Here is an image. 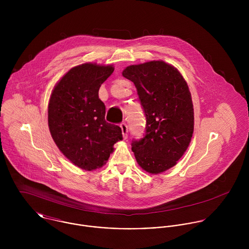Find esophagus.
Wrapping results in <instances>:
<instances>
[{"instance_id": "34e87169", "label": "esophagus", "mask_w": 249, "mask_h": 249, "mask_svg": "<svg viewBox=\"0 0 249 249\" xmlns=\"http://www.w3.org/2000/svg\"><path fill=\"white\" fill-rule=\"evenodd\" d=\"M121 128H122V132H123V137L124 139H126L127 138V132H128V128H127V125L125 123H122L120 124Z\"/></svg>"}]
</instances>
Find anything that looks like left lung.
I'll list each match as a JSON object with an SVG mask.
<instances>
[{
	"instance_id": "obj_1",
	"label": "left lung",
	"mask_w": 249,
	"mask_h": 249,
	"mask_svg": "<svg viewBox=\"0 0 249 249\" xmlns=\"http://www.w3.org/2000/svg\"><path fill=\"white\" fill-rule=\"evenodd\" d=\"M123 75L131 80L145 115V133L131 149L139 166L157 175L174 166L194 132V107L187 82L174 66L153 60L130 65Z\"/></svg>"
}]
</instances>
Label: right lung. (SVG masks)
I'll list each match as a JSON object with an SVG mask.
<instances>
[{
    "mask_svg": "<svg viewBox=\"0 0 249 249\" xmlns=\"http://www.w3.org/2000/svg\"><path fill=\"white\" fill-rule=\"evenodd\" d=\"M113 71V65L75 66L55 84L50 98L52 137L71 163L85 171L102 168L114 143L123 139L121 127L106 121V106L99 99L101 85Z\"/></svg>",
    "mask_w": 249,
    "mask_h": 249,
    "instance_id": "obj_1",
    "label": "right lung"
}]
</instances>
